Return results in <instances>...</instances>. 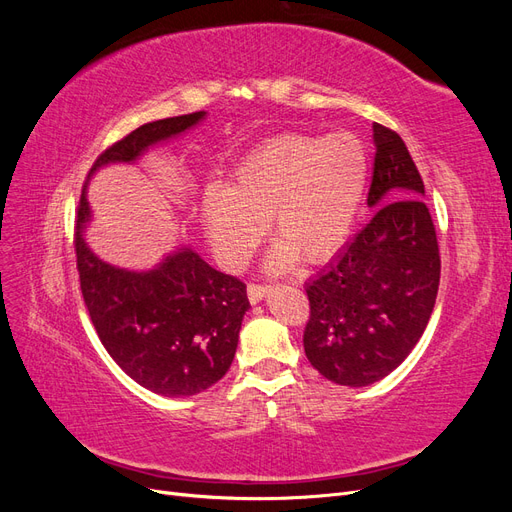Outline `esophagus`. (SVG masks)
I'll use <instances>...</instances> for the list:
<instances>
[{"label": "esophagus", "instance_id": "34e87169", "mask_svg": "<svg viewBox=\"0 0 512 512\" xmlns=\"http://www.w3.org/2000/svg\"><path fill=\"white\" fill-rule=\"evenodd\" d=\"M271 290V286H262V284H250L247 286V297H250V303H260L262 299L267 297V292Z\"/></svg>", "mask_w": 512, "mask_h": 512}]
</instances>
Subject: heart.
<instances>
[{
	"mask_svg": "<svg viewBox=\"0 0 512 512\" xmlns=\"http://www.w3.org/2000/svg\"><path fill=\"white\" fill-rule=\"evenodd\" d=\"M363 143L348 132L282 134L258 145L232 170L230 185H209L200 200L205 235L226 267L256 250L271 220L269 267L284 271L297 256L331 258L348 239L367 188Z\"/></svg>",
	"mask_w": 512,
	"mask_h": 512,
	"instance_id": "heart-1",
	"label": "heart"
}]
</instances>
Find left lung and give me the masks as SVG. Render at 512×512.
Instances as JSON below:
<instances>
[{"label":"left lung","instance_id":"obj_1","mask_svg":"<svg viewBox=\"0 0 512 512\" xmlns=\"http://www.w3.org/2000/svg\"><path fill=\"white\" fill-rule=\"evenodd\" d=\"M369 224L305 284L309 363L342 386H369L406 361L436 305L440 252L425 185L406 143L374 123Z\"/></svg>","mask_w":512,"mask_h":512}]
</instances>
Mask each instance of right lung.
I'll return each mask as SVG.
<instances>
[{
  "label": "right lung",
  "mask_w": 512,
  "mask_h": 512,
  "mask_svg": "<svg viewBox=\"0 0 512 512\" xmlns=\"http://www.w3.org/2000/svg\"><path fill=\"white\" fill-rule=\"evenodd\" d=\"M207 113L145 123L106 149L89 179L111 164H134L153 147L194 130ZM87 188L74 228L76 267L91 322L113 361L145 389L192 397L226 376L250 301L237 277L213 269L194 247L179 245L151 269L111 265L91 250Z\"/></svg>",
  "instance_id": "add662e5"
}]
</instances>
